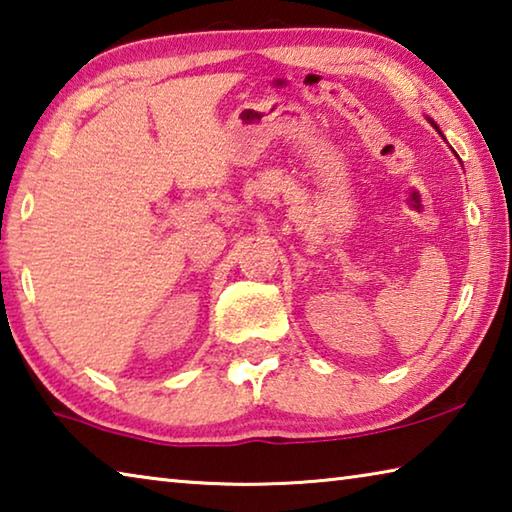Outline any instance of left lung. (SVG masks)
Listing matches in <instances>:
<instances>
[{"label":"left lung","mask_w":512,"mask_h":512,"mask_svg":"<svg viewBox=\"0 0 512 512\" xmlns=\"http://www.w3.org/2000/svg\"><path fill=\"white\" fill-rule=\"evenodd\" d=\"M432 125H434V128H436V123H434V121H432ZM436 130H438V128H436Z\"/></svg>","instance_id":"left-lung-1"}]
</instances>
